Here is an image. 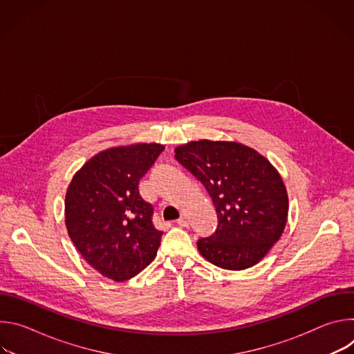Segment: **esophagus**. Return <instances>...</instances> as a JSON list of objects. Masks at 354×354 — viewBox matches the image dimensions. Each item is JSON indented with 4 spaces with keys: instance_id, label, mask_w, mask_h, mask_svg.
<instances>
[{
    "instance_id": "34e87169",
    "label": "esophagus",
    "mask_w": 354,
    "mask_h": 354,
    "mask_svg": "<svg viewBox=\"0 0 354 354\" xmlns=\"http://www.w3.org/2000/svg\"><path fill=\"white\" fill-rule=\"evenodd\" d=\"M176 223H178V225H180V227H187V225H189V218H187L186 214H180V217L176 220Z\"/></svg>"
}]
</instances>
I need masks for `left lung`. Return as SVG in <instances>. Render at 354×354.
<instances>
[{
    "mask_svg": "<svg viewBox=\"0 0 354 354\" xmlns=\"http://www.w3.org/2000/svg\"><path fill=\"white\" fill-rule=\"evenodd\" d=\"M175 158L205 185L218 217L201 257L227 270L259 263L280 239L288 196L277 169L257 149L236 141L198 140L175 148Z\"/></svg>",
    "mask_w": 354,
    "mask_h": 354,
    "instance_id": "1",
    "label": "left lung"
}]
</instances>
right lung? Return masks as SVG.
<instances>
[{"instance_id":"obj_1","label":"right lung","mask_w":354,"mask_h":354,"mask_svg":"<svg viewBox=\"0 0 354 354\" xmlns=\"http://www.w3.org/2000/svg\"><path fill=\"white\" fill-rule=\"evenodd\" d=\"M136 142L100 151L73 176L64 201L66 227L82 258L115 281L137 276L157 257L162 231L138 182L164 151Z\"/></svg>"}]
</instances>
